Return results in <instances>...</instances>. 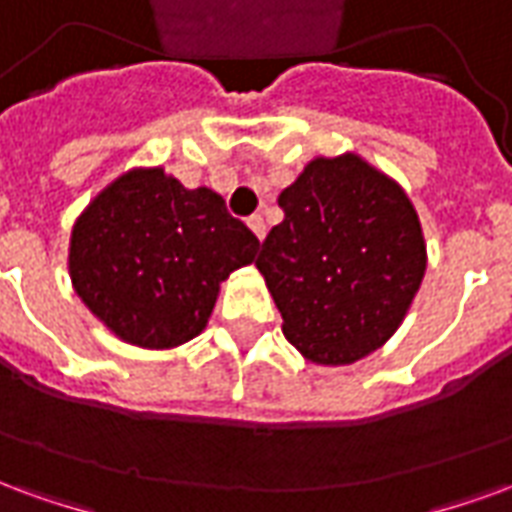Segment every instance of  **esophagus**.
Returning a JSON list of instances; mask_svg holds the SVG:
<instances>
[{
	"label": "esophagus",
	"mask_w": 512,
	"mask_h": 512,
	"mask_svg": "<svg viewBox=\"0 0 512 512\" xmlns=\"http://www.w3.org/2000/svg\"><path fill=\"white\" fill-rule=\"evenodd\" d=\"M246 224H249V230H252V233H255L260 241L266 238V219H263L260 213H252V216L246 219Z\"/></svg>",
	"instance_id": "obj_1"
}]
</instances>
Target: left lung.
I'll return each instance as SVG.
<instances>
[{"instance_id": "1", "label": "left lung", "mask_w": 512, "mask_h": 512, "mask_svg": "<svg viewBox=\"0 0 512 512\" xmlns=\"http://www.w3.org/2000/svg\"><path fill=\"white\" fill-rule=\"evenodd\" d=\"M279 205L285 219L255 266L282 334L307 362L354 365L397 332L422 285L428 249L417 208L359 153L315 156Z\"/></svg>"}]
</instances>
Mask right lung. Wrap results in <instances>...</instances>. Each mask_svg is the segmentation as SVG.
Wrapping results in <instances>:
<instances>
[{
    "instance_id": "right-lung-1",
    "label": "right lung",
    "mask_w": 512,
    "mask_h": 512,
    "mask_svg": "<svg viewBox=\"0 0 512 512\" xmlns=\"http://www.w3.org/2000/svg\"><path fill=\"white\" fill-rule=\"evenodd\" d=\"M260 241L213 189L134 167L79 213L68 274L84 307L123 343L167 351L208 326L222 282Z\"/></svg>"
}]
</instances>
